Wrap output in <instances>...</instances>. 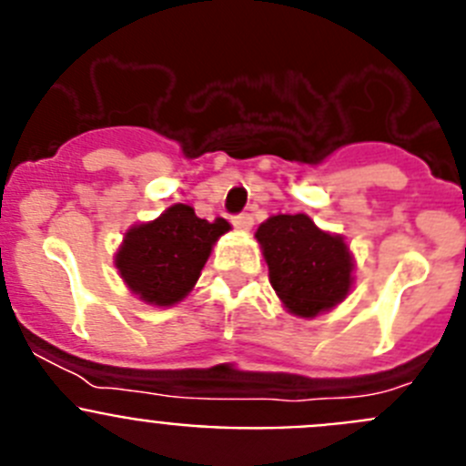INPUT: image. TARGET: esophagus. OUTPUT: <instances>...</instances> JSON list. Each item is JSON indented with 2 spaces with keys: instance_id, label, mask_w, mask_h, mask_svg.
I'll list each match as a JSON object with an SVG mask.
<instances>
[{
  "instance_id": "34e87169",
  "label": "esophagus",
  "mask_w": 466,
  "mask_h": 466,
  "mask_svg": "<svg viewBox=\"0 0 466 466\" xmlns=\"http://www.w3.org/2000/svg\"><path fill=\"white\" fill-rule=\"evenodd\" d=\"M252 224H254L252 214L242 212V214H236V217H233V226H236V228H240V230H249V228H252Z\"/></svg>"
}]
</instances>
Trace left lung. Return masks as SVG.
<instances>
[{
    "label": "left lung",
    "mask_w": 466,
    "mask_h": 466,
    "mask_svg": "<svg viewBox=\"0 0 466 466\" xmlns=\"http://www.w3.org/2000/svg\"><path fill=\"white\" fill-rule=\"evenodd\" d=\"M268 278L284 308L299 317L331 310L352 287V254L340 236L308 214H275L257 230Z\"/></svg>",
    "instance_id": "8db88e82"
}]
</instances>
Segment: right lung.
<instances>
[{"label": "right lung", "mask_w": 466, "mask_h": 466, "mask_svg": "<svg viewBox=\"0 0 466 466\" xmlns=\"http://www.w3.org/2000/svg\"><path fill=\"white\" fill-rule=\"evenodd\" d=\"M230 230L226 219H200L177 203L149 224L133 226L118 247V273L127 289L151 306H175L200 278L212 245Z\"/></svg>", "instance_id": "obj_1"}]
</instances>
